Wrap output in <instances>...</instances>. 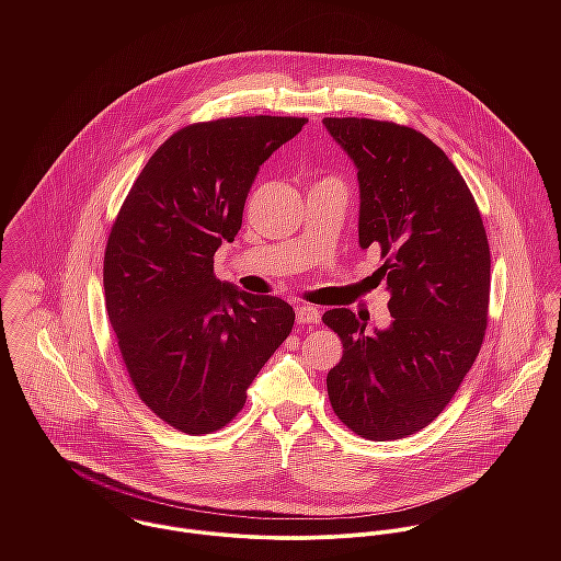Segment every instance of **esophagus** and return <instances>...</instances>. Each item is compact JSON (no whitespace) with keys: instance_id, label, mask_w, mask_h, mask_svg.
<instances>
[{"instance_id":"obj_1","label":"esophagus","mask_w":561,"mask_h":561,"mask_svg":"<svg viewBox=\"0 0 561 561\" xmlns=\"http://www.w3.org/2000/svg\"><path fill=\"white\" fill-rule=\"evenodd\" d=\"M320 309L318 307H311V305H302V307H298V311H296V320L298 323H318L320 321Z\"/></svg>"}]
</instances>
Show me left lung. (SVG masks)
Segmentation results:
<instances>
[{
    "mask_svg": "<svg viewBox=\"0 0 561 561\" xmlns=\"http://www.w3.org/2000/svg\"><path fill=\"white\" fill-rule=\"evenodd\" d=\"M356 165L358 241L378 248L391 294L387 328L350 309L323 313L343 341L325 387L358 436L393 440L430 425L480 354L490 250L462 174L423 134L371 118H323Z\"/></svg>",
    "mask_w": 561,
    "mask_h": 561,
    "instance_id": "obj_1",
    "label": "left lung"
}]
</instances>
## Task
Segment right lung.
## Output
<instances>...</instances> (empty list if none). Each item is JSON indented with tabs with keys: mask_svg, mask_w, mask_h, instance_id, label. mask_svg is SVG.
I'll return each instance as SVG.
<instances>
[{
	"mask_svg": "<svg viewBox=\"0 0 561 561\" xmlns=\"http://www.w3.org/2000/svg\"><path fill=\"white\" fill-rule=\"evenodd\" d=\"M307 123L238 116L172 134L112 227L103 287L123 360L140 400L185 434L227 425L294 328L285 300L216 278L214 254L236 240L261 163Z\"/></svg>",
	"mask_w": 561,
	"mask_h": 561,
	"instance_id": "1",
	"label": "right lung"
}]
</instances>
